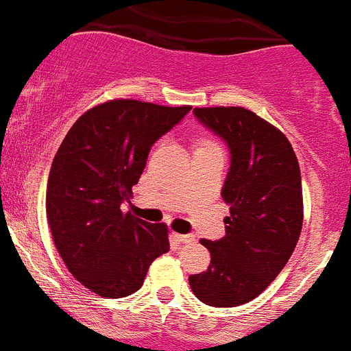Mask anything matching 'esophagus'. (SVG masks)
<instances>
[{
  "instance_id": "esophagus-1",
  "label": "esophagus",
  "mask_w": 351,
  "mask_h": 351,
  "mask_svg": "<svg viewBox=\"0 0 351 351\" xmlns=\"http://www.w3.org/2000/svg\"><path fill=\"white\" fill-rule=\"evenodd\" d=\"M175 239L180 243H192L194 241V236H189V234H175Z\"/></svg>"
}]
</instances>
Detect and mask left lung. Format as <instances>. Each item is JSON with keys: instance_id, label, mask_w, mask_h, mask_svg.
Returning a JSON list of instances; mask_svg holds the SVG:
<instances>
[{"instance_id": "obj_1", "label": "left lung", "mask_w": 351, "mask_h": 351, "mask_svg": "<svg viewBox=\"0 0 351 351\" xmlns=\"http://www.w3.org/2000/svg\"><path fill=\"white\" fill-rule=\"evenodd\" d=\"M206 129L229 147L222 187L229 204L226 236L203 239L211 254L206 271L191 274L195 298L232 308L255 299L285 267L302 227V185L298 157L282 131L239 106L194 108Z\"/></svg>"}]
</instances>
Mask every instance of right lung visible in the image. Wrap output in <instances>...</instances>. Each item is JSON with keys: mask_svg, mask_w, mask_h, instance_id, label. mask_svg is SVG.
I'll list each match as a JSON object with an SVG mask.
<instances>
[{"mask_svg": "<svg viewBox=\"0 0 351 351\" xmlns=\"http://www.w3.org/2000/svg\"><path fill=\"white\" fill-rule=\"evenodd\" d=\"M192 106L113 99L73 124L53 157L47 220L69 273L103 298L136 292L159 255L169 252L168 227L124 213L152 145Z\"/></svg>", "mask_w": 351, "mask_h": 351, "instance_id": "obj_1", "label": "right lung"}]
</instances>
